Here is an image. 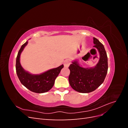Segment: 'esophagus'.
Segmentation results:
<instances>
[{
	"mask_svg": "<svg viewBox=\"0 0 128 128\" xmlns=\"http://www.w3.org/2000/svg\"><path fill=\"white\" fill-rule=\"evenodd\" d=\"M70 64V62L69 60H66L64 61V66L65 67H68Z\"/></svg>",
	"mask_w": 128,
	"mask_h": 128,
	"instance_id": "34e87169",
	"label": "esophagus"
}]
</instances>
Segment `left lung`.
Listing matches in <instances>:
<instances>
[{
  "label": "left lung",
  "instance_id": "obj_1",
  "mask_svg": "<svg viewBox=\"0 0 128 128\" xmlns=\"http://www.w3.org/2000/svg\"><path fill=\"white\" fill-rule=\"evenodd\" d=\"M94 47L97 49L100 58L94 67L84 68L77 60L69 67L70 71L69 82L74 90L80 93H90L94 91L104 81L108 70V59L104 45L94 37Z\"/></svg>",
  "mask_w": 128,
  "mask_h": 128
}]
</instances>
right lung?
I'll use <instances>...</instances> for the list:
<instances>
[{"label":"right lung","mask_w":128,"mask_h":128,"mask_svg":"<svg viewBox=\"0 0 128 128\" xmlns=\"http://www.w3.org/2000/svg\"><path fill=\"white\" fill-rule=\"evenodd\" d=\"M26 41L19 50L16 60V72L19 80L22 85L31 91L42 94L48 91L54 84L55 80L64 65L56 68L51 69L40 74H32L26 71L20 64V55L23 50L28 44Z\"/></svg>","instance_id":"obj_1"}]
</instances>
